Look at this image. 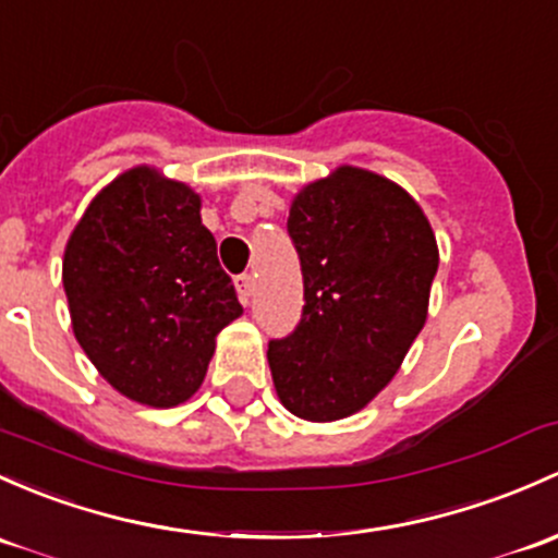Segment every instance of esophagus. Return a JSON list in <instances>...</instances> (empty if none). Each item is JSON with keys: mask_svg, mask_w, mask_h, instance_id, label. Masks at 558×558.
I'll list each match as a JSON object with an SVG mask.
<instances>
[{"mask_svg": "<svg viewBox=\"0 0 558 558\" xmlns=\"http://www.w3.org/2000/svg\"><path fill=\"white\" fill-rule=\"evenodd\" d=\"M234 289H238L240 302L248 304L251 294H254V275H238V278H234Z\"/></svg>", "mask_w": 558, "mask_h": 558, "instance_id": "1", "label": "esophagus"}]
</instances>
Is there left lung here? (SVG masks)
Returning <instances> with one entry per match:
<instances>
[{
    "instance_id": "1",
    "label": "left lung",
    "mask_w": 558,
    "mask_h": 558,
    "mask_svg": "<svg viewBox=\"0 0 558 558\" xmlns=\"http://www.w3.org/2000/svg\"><path fill=\"white\" fill-rule=\"evenodd\" d=\"M289 234L304 313L289 339L269 342V372L294 417L337 422L390 385L425 326L436 232L401 184L337 166L296 192Z\"/></svg>"
}]
</instances>
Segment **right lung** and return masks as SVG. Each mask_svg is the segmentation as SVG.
I'll use <instances>...</instances> for the list:
<instances>
[{"label": "right lung", "instance_id": "right-lung-1", "mask_svg": "<svg viewBox=\"0 0 558 558\" xmlns=\"http://www.w3.org/2000/svg\"><path fill=\"white\" fill-rule=\"evenodd\" d=\"M203 197L155 166L98 190L63 248L80 348L120 396L171 409L201 390L216 337L243 315Z\"/></svg>", "mask_w": 558, "mask_h": 558}]
</instances>
